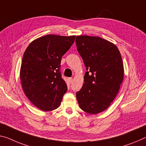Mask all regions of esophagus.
Instances as JSON below:
<instances>
[{
  "mask_svg": "<svg viewBox=\"0 0 146 146\" xmlns=\"http://www.w3.org/2000/svg\"><path fill=\"white\" fill-rule=\"evenodd\" d=\"M69 83H70V84H71V83H72V82H73V78H69Z\"/></svg>",
  "mask_w": 146,
  "mask_h": 146,
  "instance_id": "1",
  "label": "esophagus"
}]
</instances>
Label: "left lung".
Wrapping results in <instances>:
<instances>
[{"instance_id": "obj_1", "label": "left lung", "mask_w": 146, "mask_h": 146, "mask_svg": "<svg viewBox=\"0 0 146 146\" xmlns=\"http://www.w3.org/2000/svg\"><path fill=\"white\" fill-rule=\"evenodd\" d=\"M75 42L88 71L76 94L78 105L88 114H99L111 105L123 82L121 54L116 45L99 37L78 36Z\"/></svg>"}]
</instances>
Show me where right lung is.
I'll return each mask as SVG.
<instances>
[{"label":"right lung","instance_id":"add662e5","mask_svg":"<svg viewBox=\"0 0 146 146\" xmlns=\"http://www.w3.org/2000/svg\"><path fill=\"white\" fill-rule=\"evenodd\" d=\"M75 36L48 34L32 41L23 54L20 78L28 99L42 111L58 107L68 90L60 71L61 59Z\"/></svg>","mask_w":146,"mask_h":146}]
</instances>
